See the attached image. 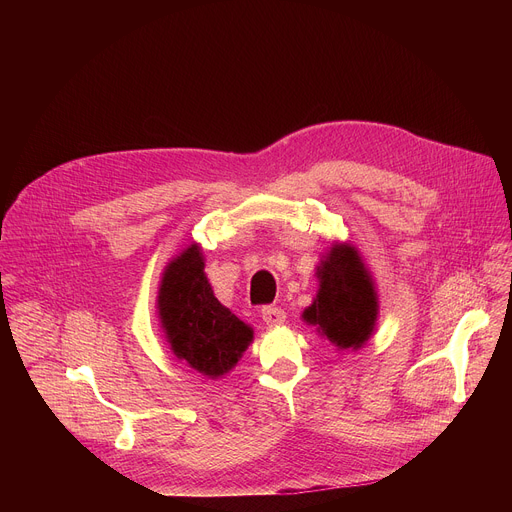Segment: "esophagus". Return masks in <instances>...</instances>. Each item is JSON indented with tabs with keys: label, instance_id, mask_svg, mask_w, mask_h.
Masks as SVG:
<instances>
[{
	"label": "esophagus",
	"instance_id": "esophagus-1",
	"mask_svg": "<svg viewBox=\"0 0 512 512\" xmlns=\"http://www.w3.org/2000/svg\"><path fill=\"white\" fill-rule=\"evenodd\" d=\"M261 318L269 328H273V326H281L285 322V312L275 306H265L261 310Z\"/></svg>",
	"mask_w": 512,
	"mask_h": 512
}]
</instances>
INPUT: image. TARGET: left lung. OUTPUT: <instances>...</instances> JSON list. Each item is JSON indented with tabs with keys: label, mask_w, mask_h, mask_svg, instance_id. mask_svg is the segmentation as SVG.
Returning <instances> with one entry per match:
<instances>
[{
	"label": "left lung",
	"mask_w": 512,
	"mask_h": 512,
	"mask_svg": "<svg viewBox=\"0 0 512 512\" xmlns=\"http://www.w3.org/2000/svg\"><path fill=\"white\" fill-rule=\"evenodd\" d=\"M320 289L302 314L336 348H360L375 330L379 298L371 271L348 243H334L316 271Z\"/></svg>",
	"instance_id": "obj_1"
}]
</instances>
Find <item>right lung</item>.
Instances as JSON below:
<instances>
[{
  "instance_id": "1",
  "label": "right lung",
  "mask_w": 512,
  "mask_h": 512,
  "mask_svg": "<svg viewBox=\"0 0 512 512\" xmlns=\"http://www.w3.org/2000/svg\"><path fill=\"white\" fill-rule=\"evenodd\" d=\"M158 314L172 352L208 379L227 375L253 340V328L214 298L196 243L168 263Z\"/></svg>"
}]
</instances>
